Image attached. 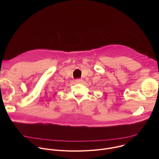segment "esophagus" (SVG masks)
Segmentation results:
<instances>
[{
	"label": "esophagus",
	"mask_w": 159,
	"mask_h": 159,
	"mask_svg": "<svg viewBox=\"0 0 159 159\" xmlns=\"http://www.w3.org/2000/svg\"><path fill=\"white\" fill-rule=\"evenodd\" d=\"M75 82H77V83H80V82H82L83 80H82V79H75Z\"/></svg>",
	"instance_id": "1"
}]
</instances>
